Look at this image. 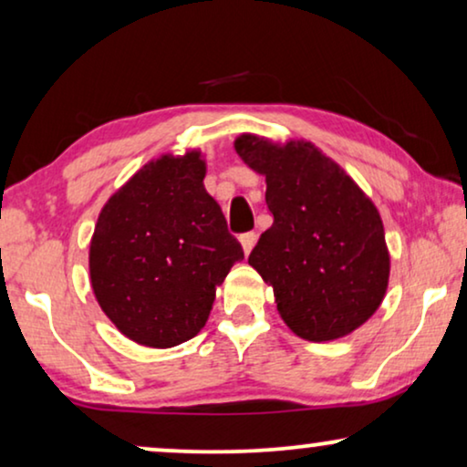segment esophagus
Returning a JSON list of instances; mask_svg holds the SVG:
<instances>
[{"label":"esophagus","instance_id":"esophagus-1","mask_svg":"<svg viewBox=\"0 0 467 467\" xmlns=\"http://www.w3.org/2000/svg\"><path fill=\"white\" fill-rule=\"evenodd\" d=\"M254 242H257V234H254V232H246V234L240 235V244H242V248H244V254L253 251Z\"/></svg>","mask_w":467,"mask_h":467}]
</instances>
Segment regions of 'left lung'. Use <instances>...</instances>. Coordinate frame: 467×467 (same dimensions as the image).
I'll use <instances>...</instances> for the list:
<instances>
[{"label": "left lung", "mask_w": 467, "mask_h": 467, "mask_svg": "<svg viewBox=\"0 0 467 467\" xmlns=\"http://www.w3.org/2000/svg\"><path fill=\"white\" fill-rule=\"evenodd\" d=\"M235 152L265 176L274 216L248 264L274 286L293 334L327 342L379 310L389 285V251L379 210L340 165L315 144L285 146L244 133Z\"/></svg>", "instance_id": "1"}]
</instances>
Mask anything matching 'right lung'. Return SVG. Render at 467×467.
<instances>
[{
	"instance_id": "add662e5",
	"label": "right lung",
	"mask_w": 467,
	"mask_h": 467,
	"mask_svg": "<svg viewBox=\"0 0 467 467\" xmlns=\"http://www.w3.org/2000/svg\"><path fill=\"white\" fill-rule=\"evenodd\" d=\"M200 150L163 155L101 208L88 251L95 297L130 340L170 348L200 334L214 293L244 259L203 189Z\"/></svg>"
}]
</instances>
